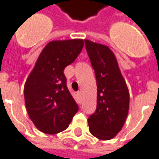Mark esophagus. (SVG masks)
<instances>
[{
    "label": "esophagus",
    "mask_w": 159,
    "mask_h": 159,
    "mask_svg": "<svg viewBox=\"0 0 159 159\" xmlns=\"http://www.w3.org/2000/svg\"><path fill=\"white\" fill-rule=\"evenodd\" d=\"M77 96L79 97V99H81V98H82V93H81V91H79V92L77 93Z\"/></svg>",
    "instance_id": "1"
}]
</instances>
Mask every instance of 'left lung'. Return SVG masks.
I'll return each instance as SVG.
<instances>
[{"label": "left lung", "instance_id": "1", "mask_svg": "<svg viewBox=\"0 0 159 159\" xmlns=\"http://www.w3.org/2000/svg\"><path fill=\"white\" fill-rule=\"evenodd\" d=\"M84 42L97 83L96 110L88 118L89 131L100 140H111L126 120L129 93L111 50L89 40Z\"/></svg>", "mask_w": 159, "mask_h": 159}]
</instances>
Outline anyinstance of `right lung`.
<instances>
[{"label":"right lung","instance_id":"obj_1","mask_svg":"<svg viewBox=\"0 0 159 159\" xmlns=\"http://www.w3.org/2000/svg\"><path fill=\"white\" fill-rule=\"evenodd\" d=\"M83 40L50 42L43 48L25 85V107L36 127L54 134L66 129L78 106L67 88L66 66L77 58Z\"/></svg>","mask_w":159,"mask_h":159}]
</instances>
